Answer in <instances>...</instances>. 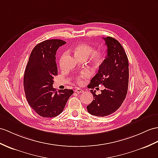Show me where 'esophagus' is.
<instances>
[{
  "mask_svg": "<svg viewBox=\"0 0 158 158\" xmlns=\"http://www.w3.org/2000/svg\"><path fill=\"white\" fill-rule=\"evenodd\" d=\"M75 92H77V93H82V92H84L82 89H80V88H77V89L74 90Z\"/></svg>",
  "mask_w": 158,
  "mask_h": 158,
  "instance_id": "34e87169",
  "label": "esophagus"
}]
</instances>
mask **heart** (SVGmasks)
I'll use <instances>...</instances> for the list:
<instances>
[{"instance_id": "1", "label": "heart", "mask_w": 158, "mask_h": 158, "mask_svg": "<svg viewBox=\"0 0 158 158\" xmlns=\"http://www.w3.org/2000/svg\"><path fill=\"white\" fill-rule=\"evenodd\" d=\"M74 53L78 59L82 58V57H85L88 58V57L91 56V60L92 61L94 64L96 65H100L105 60V53L102 51L101 50H98V51H94V48L90 45H88L87 44H80L79 45H77L75 46L74 48ZM67 54L66 52L64 53L63 56L61 57V60L60 61V65L61 66V62L64 56ZM90 73L88 71H85L84 72L82 73L79 76V77L77 79V81L79 83H82V80L88 78L90 76Z\"/></svg>"}]
</instances>
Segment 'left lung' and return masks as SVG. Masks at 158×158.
Returning <instances> with one entry per match:
<instances>
[{
  "label": "left lung",
  "mask_w": 158,
  "mask_h": 158,
  "mask_svg": "<svg viewBox=\"0 0 158 158\" xmlns=\"http://www.w3.org/2000/svg\"><path fill=\"white\" fill-rule=\"evenodd\" d=\"M102 39L106 45L107 55L88 86L92 89L101 84L105 87L98 95L96 90H90L94 98L87 106V110L97 117L108 116L118 110L126 98L129 84V62L123 48L114 38Z\"/></svg>",
  "instance_id": "1"
}]
</instances>
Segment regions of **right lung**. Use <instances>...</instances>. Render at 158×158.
Masks as SVG:
<instances>
[{
    "instance_id": "1",
    "label": "right lung",
    "mask_w": 158,
    "mask_h": 158,
    "mask_svg": "<svg viewBox=\"0 0 158 158\" xmlns=\"http://www.w3.org/2000/svg\"><path fill=\"white\" fill-rule=\"evenodd\" d=\"M66 44L60 40H49L38 44L31 53L24 74V90L30 106L41 117H54L62 112L71 89L56 91L53 78L57 76L56 54Z\"/></svg>"
}]
</instances>
